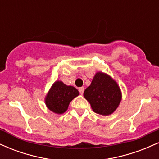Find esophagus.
<instances>
[{"label": "esophagus", "instance_id": "1", "mask_svg": "<svg viewBox=\"0 0 159 159\" xmlns=\"http://www.w3.org/2000/svg\"><path fill=\"white\" fill-rule=\"evenodd\" d=\"M79 90V93H81V94L82 95V94L84 93V87H80L79 90Z\"/></svg>", "mask_w": 159, "mask_h": 159}]
</instances>
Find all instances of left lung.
<instances>
[{
    "label": "left lung",
    "mask_w": 159,
    "mask_h": 159,
    "mask_svg": "<svg viewBox=\"0 0 159 159\" xmlns=\"http://www.w3.org/2000/svg\"><path fill=\"white\" fill-rule=\"evenodd\" d=\"M84 96L96 114L108 116L119 107L122 92L117 82L105 72L95 74L92 82L84 92Z\"/></svg>",
    "instance_id": "8db88e82"
}]
</instances>
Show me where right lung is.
I'll list each match as a JSON object with an SVG mask.
<instances>
[{
	"instance_id": "right-lung-1",
	"label": "right lung",
	"mask_w": 159,
	"mask_h": 159,
	"mask_svg": "<svg viewBox=\"0 0 159 159\" xmlns=\"http://www.w3.org/2000/svg\"><path fill=\"white\" fill-rule=\"evenodd\" d=\"M79 95L72 86L66 85L62 81H56L45 97L47 108L57 114H62L68 109L69 103Z\"/></svg>"
}]
</instances>
